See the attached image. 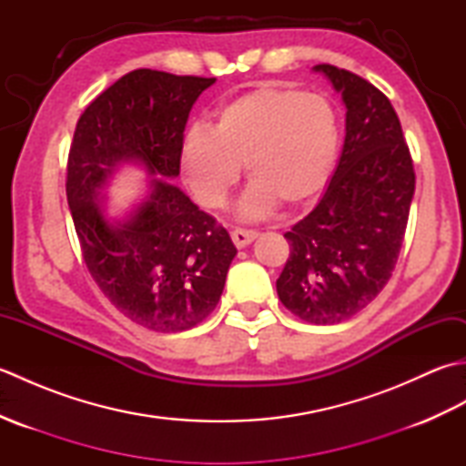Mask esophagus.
Returning a JSON list of instances; mask_svg holds the SVG:
<instances>
[{"label":"esophagus","mask_w":466,"mask_h":466,"mask_svg":"<svg viewBox=\"0 0 466 466\" xmlns=\"http://www.w3.org/2000/svg\"><path fill=\"white\" fill-rule=\"evenodd\" d=\"M256 236H258V232L256 230H244V228H236V230H232V242L236 244V248H244V246H248Z\"/></svg>","instance_id":"1"}]
</instances>
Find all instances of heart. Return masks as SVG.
Here are the masks:
<instances>
[{"instance_id": "b5f03b06", "label": "heart", "mask_w": 466, "mask_h": 466, "mask_svg": "<svg viewBox=\"0 0 466 466\" xmlns=\"http://www.w3.org/2000/svg\"><path fill=\"white\" fill-rule=\"evenodd\" d=\"M339 146V116L324 96L258 87L220 107L212 132H187L180 166L196 200L216 210L238 186L246 164L252 184L238 212L258 218L279 202L312 200L330 180Z\"/></svg>"}]
</instances>
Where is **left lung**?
<instances>
[{
  "label": "left lung",
  "mask_w": 466,
  "mask_h": 466,
  "mask_svg": "<svg viewBox=\"0 0 466 466\" xmlns=\"http://www.w3.org/2000/svg\"><path fill=\"white\" fill-rule=\"evenodd\" d=\"M342 94L346 137L322 200L284 238L290 256L279 299L310 324L359 314L390 280L407 232L414 167L389 97L364 77L314 66Z\"/></svg>",
  "instance_id": "1"
}]
</instances>
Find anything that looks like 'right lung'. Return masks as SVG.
<instances>
[{
    "mask_svg": "<svg viewBox=\"0 0 466 466\" xmlns=\"http://www.w3.org/2000/svg\"><path fill=\"white\" fill-rule=\"evenodd\" d=\"M214 82L134 69L86 107L69 147L66 194L87 270L117 310L156 332L194 329L216 309L236 246L216 218L162 180L124 224L107 222L97 198L122 162L180 174L187 116Z\"/></svg>",
    "mask_w": 466,
    "mask_h": 466,
    "instance_id": "1",
    "label": "right lung"
}]
</instances>
